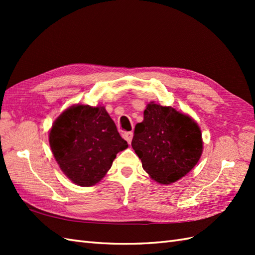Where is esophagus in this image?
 Returning a JSON list of instances; mask_svg holds the SVG:
<instances>
[{"instance_id":"34e87169","label":"esophagus","mask_w":255,"mask_h":255,"mask_svg":"<svg viewBox=\"0 0 255 255\" xmlns=\"http://www.w3.org/2000/svg\"><path fill=\"white\" fill-rule=\"evenodd\" d=\"M123 137H124V139L126 140V141H127L128 143H130L131 140H132V137H133V133H132V131L124 132V133H123Z\"/></svg>"}]
</instances>
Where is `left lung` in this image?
I'll return each mask as SVG.
<instances>
[{
  "mask_svg": "<svg viewBox=\"0 0 255 255\" xmlns=\"http://www.w3.org/2000/svg\"><path fill=\"white\" fill-rule=\"evenodd\" d=\"M133 134L131 145L143 170L163 185L185 176L203 153L198 124L171 106L149 103Z\"/></svg>",
  "mask_w": 255,
  "mask_h": 255,
  "instance_id": "8db88e82",
  "label": "left lung"
}]
</instances>
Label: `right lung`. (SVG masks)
<instances>
[{
	"mask_svg": "<svg viewBox=\"0 0 255 255\" xmlns=\"http://www.w3.org/2000/svg\"><path fill=\"white\" fill-rule=\"evenodd\" d=\"M49 144L61 171L82 187L99 183L116 154L128 148L104 106L82 104L68 107L53 122Z\"/></svg>",
	"mask_w": 255,
	"mask_h": 255,
	"instance_id": "right-lung-1",
	"label": "right lung"
}]
</instances>
